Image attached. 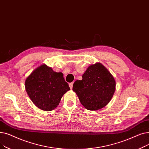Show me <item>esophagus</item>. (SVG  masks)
Here are the masks:
<instances>
[{"label": "esophagus", "mask_w": 149, "mask_h": 149, "mask_svg": "<svg viewBox=\"0 0 149 149\" xmlns=\"http://www.w3.org/2000/svg\"><path fill=\"white\" fill-rule=\"evenodd\" d=\"M73 82H72V83H70L69 84V87L71 89L73 88Z\"/></svg>", "instance_id": "34e87169"}]
</instances>
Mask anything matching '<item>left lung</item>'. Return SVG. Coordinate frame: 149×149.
<instances>
[{"label": "left lung", "mask_w": 149, "mask_h": 149, "mask_svg": "<svg viewBox=\"0 0 149 149\" xmlns=\"http://www.w3.org/2000/svg\"><path fill=\"white\" fill-rule=\"evenodd\" d=\"M116 82L108 70L100 63L88 67L82 80L74 82L73 90L81 103L89 110L101 109L111 100L115 91Z\"/></svg>", "instance_id": "obj_1"}]
</instances>
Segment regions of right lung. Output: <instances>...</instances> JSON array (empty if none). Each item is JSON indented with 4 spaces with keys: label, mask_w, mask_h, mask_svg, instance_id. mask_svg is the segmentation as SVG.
<instances>
[{
    "label": "right lung",
    "mask_w": 149,
    "mask_h": 149,
    "mask_svg": "<svg viewBox=\"0 0 149 149\" xmlns=\"http://www.w3.org/2000/svg\"><path fill=\"white\" fill-rule=\"evenodd\" d=\"M25 86L35 105L45 111L54 109L62 96L70 90L63 74L54 72L45 65L33 71L26 78Z\"/></svg>",
    "instance_id": "add662e5"
}]
</instances>
